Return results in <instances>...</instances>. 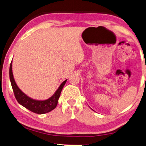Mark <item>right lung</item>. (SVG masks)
<instances>
[{
  "label": "right lung",
  "instance_id": "1",
  "mask_svg": "<svg viewBox=\"0 0 146 146\" xmlns=\"http://www.w3.org/2000/svg\"><path fill=\"white\" fill-rule=\"evenodd\" d=\"M9 75L12 90H13L14 96H15L16 100L18 101V102L20 105L24 107L25 108L27 109L29 111L33 112V113L37 114L47 113L56 108L58 103V98H60L61 91H62L67 80H66L60 84L58 90L56 91V92L54 93L53 96L50 97V98L45 101H38L29 98L28 96H26L24 93H23L20 90V88L18 87V86H17L15 82V80L14 79L13 74H12V62L10 65Z\"/></svg>",
  "mask_w": 146,
  "mask_h": 146
}]
</instances>
